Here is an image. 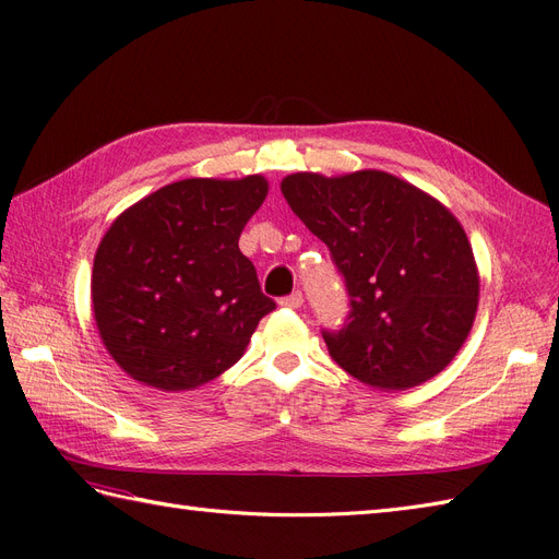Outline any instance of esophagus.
Here are the masks:
<instances>
[{
  "label": "esophagus",
  "instance_id": "obj_1",
  "mask_svg": "<svg viewBox=\"0 0 559 559\" xmlns=\"http://www.w3.org/2000/svg\"><path fill=\"white\" fill-rule=\"evenodd\" d=\"M280 306H282V308H289V310H298V308L302 306V294H300V292H294V294H289V296L280 298Z\"/></svg>",
  "mask_w": 559,
  "mask_h": 559
}]
</instances>
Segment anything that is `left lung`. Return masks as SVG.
<instances>
[{
    "label": "left lung",
    "mask_w": 559,
    "mask_h": 559,
    "mask_svg": "<svg viewBox=\"0 0 559 559\" xmlns=\"http://www.w3.org/2000/svg\"><path fill=\"white\" fill-rule=\"evenodd\" d=\"M282 193L331 251L349 312L321 329L352 378L405 389L433 378L464 345L478 308V270L460 222L386 173L289 175Z\"/></svg>",
    "instance_id": "8db88e82"
}]
</instances>
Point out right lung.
Wrapping results in <instances>:
<instances>
[{"label": "right lung", "mask_w": 559, "mask_h": 559, "mask_svg": "<svg viewBox=\"0 0 559 559\" xmlns=\"http://www.w3.org/2000/svg\"><path fill=\"white\" fill-rule=\"evenodd\" d=\"M265 195L259 175L183 179L111 224L93 263V312L128 376L179 392L242 357L259 321L277 308L238 247Z\"/></svg>", "instance_id": "right-lung-1"}]
</instances>
